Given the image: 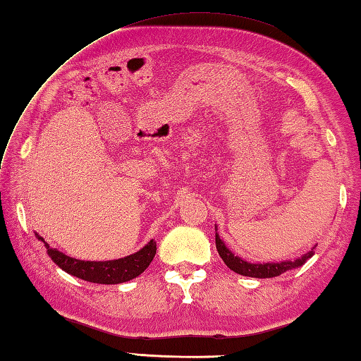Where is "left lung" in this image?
I'll list each match as a JSON object with an SVG mask.
<instances>
[{"instance_id":"left-lung-1","label":"left lung","mask_w":361,"mask_h":361,"mask_svg":"<svg viewBox=\"0 0 361 361\" xmlns=\"http://www.w3.org/2000/svg\"><path fill=\"white\" fill-rule=\"evenodd\" d=\"M216 247L220 257L224 259V262L228 265L229 270H233L242 276H250V278H274V276H279L282 273H286L287 270H293V268L301 267L302 264H305V260L313 256V250H312L307 252V255H304L302 257L295 259V260H283V262H276V264L274 262L250 264L242 257L234 256L233 252L225 247L224 240L220 239L217 233H216Z\"/></svg>"}]
</instances>
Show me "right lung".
<instances>
[{
  "label": "right lung",
  "instance_id": "obj_1",
  "mask_svg": "<svg viewBox=\"0 0 361 361\" xmlns=\"http://www.w3.org/2000/svg\"><path fill=\"white\" fill-rule=\"evenodd\" d=\"M38 240H42L48 251L49 257L56 262L63 271L73 274L75 278L94 282V283H121L140 276L145 268L150 265L157 255V242L150 240L145 247H142L135 255L126 256L122 259L104 260V262H96V260H79L63 255L62 251L51 248L44 242L43 237L35 234Z\"/></svg>",
  "mask_w": 361,
  "mask_h": 361
}]
</instances>
